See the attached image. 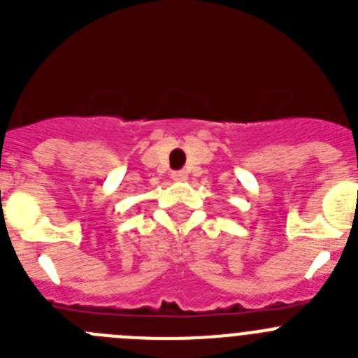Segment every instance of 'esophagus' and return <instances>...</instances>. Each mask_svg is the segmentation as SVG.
<instances>
[{"label":"esophagus","instance_id":"obj_1","mask_svg":"<svg viewBox=\"0 0 358 358\" xmlns=\"http://www.w3.org/2000/svg\"><path fill=\"white\" fill-rule=\"evenodd\" d=\"M172 179L176 182H185L188 179V172L185 170H179V172H172Z\"/></svg>","mask_w":358,"mask_h":358}]
</instances>
